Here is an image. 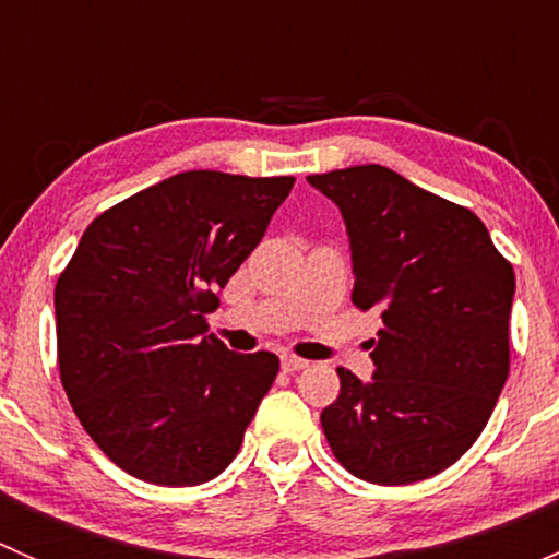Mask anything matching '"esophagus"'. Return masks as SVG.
Segmentation results:
<instances>
[{
	"mask_svg": "<svg viewBox=\"0 0 559 559\" xmlns=\"http://www.w3.org/2000/svg\"><path fill=\"white\" fill-rule=\"evenodd\" d=\"M281 368H284L286 373H297V370H306L308 362L300 357H292V354H284V357H281Z\"/></svg>",
	"mask_w": 559,
	"mask_h": 559,
	"instance_id": "1",
	"label": "esophagus"
}]
</instances>
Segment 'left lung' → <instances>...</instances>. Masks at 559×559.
I'll list each match as a JSON object with an SVG mask.
<instances>
[{"mask_svg":"<svg viewBox=\"0 0 559 559\" xmlns=\"http://www.w3.org/2000/svg\"><path fill=\"white\" fill-rule=\"evenodd\" d=\"M308 183L346 222L354 306L379 311L376 370L337 368L341 394L321 411L326 443L370 484H414L476 443L509 379L514 267L476 213L381 165Z\"/></svg>","mask_w":559,"mask_h":559,"instance_id":"obj_1","label":"left lung"}]
</instances>
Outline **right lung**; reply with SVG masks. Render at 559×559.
Masks as SVG:
<instances>
[{
	"label": "right lung",
	"instance_id": "1",
	"mask_svg": "<svg viewBox=\"0 0 559 559\" xmlns=\"http://www.w3.org/2000/svg\"><path fill=\"white\" fill-rule=\"evenodd\" d=\"M292 186V175H173L94 218L56 281L61 386L129 476L194 487L238 454L278 357L229 352L205 335V316Z\"/></svg>",
	"mask_w": 559,
	"mask_h": 559
}]
</instances>
